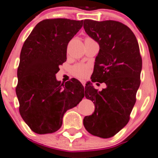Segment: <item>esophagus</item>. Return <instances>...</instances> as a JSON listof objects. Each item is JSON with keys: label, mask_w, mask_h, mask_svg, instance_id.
<instances>
[{"label": "esophagus", "mask_w": 158, "mask_h": 158, "mask_svg": "<svg viewBox=\"0 0 158 158\" xmlns=\"http://www.w3.org/2000/svg\"><path fill=\"white\" fill-rule=\"evenodd\" d=\"M81 82V83L82 84V85H83V86H85V81L84 80V79H80V80H79Z\"/></svg>", "instance_id": "esophagus-1"}]
</instances>
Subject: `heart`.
<instances>
[{"label":"heart","instance_id":"obj_1","mask_svg":"<svg viewBox=\"0 0 158 158\" xmlns=\"http://www.w3.org/2000/svg\"><path fill=\"white\" fill-rule=\"evenodd\" d=\"M89 71V66L84 63H78L72 67L71 72L73 76L82 78L86 76Z\"/></svg>","mask_w":158,"mask_h":158}]
</instances>
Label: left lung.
<instances>
[{
	"instance_id": "8db88e82",
	"label": "left lung",
	"mask_w": 158,
	"mask_h": 158,
	"mask_svg": "<svg viewBox=\"0 0 158 158\" xmlns=\"http://www.w3.org/2000/svg\"><path fill=\"white\" fill-rule=\"evenodd\" d=\"M83 27L99 45L92 82L106 85L102 91L92 82L85 85V98L95 109L84 118L83 125L92 135L109 138L128 124L136 102L142 69L139 46L133 32L120 22L85 20Z\"/></svg>"
}]
</instances>
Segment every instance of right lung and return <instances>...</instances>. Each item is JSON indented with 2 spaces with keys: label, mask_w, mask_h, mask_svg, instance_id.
<instances>
[{
  "label": "right lung",
  "mask_w": 158,
  "mask_h": 158,
  "mask_svg": "<svg viewBox=\"0 0 158 158\" xmlns=\"http://www.w3.org/2000/svg\"><path fill=\"white\" fill-rule=\"evenodd\" d=\"M83 20L47 19L38 23L25 40L17 69L16 94L20 114L33 132L53 133L60 128L67 110L84 97L77 79L61 83L56 78L66 61V49Z\"/></svg>",
  "instance_id": "1"
}]
</instances>
